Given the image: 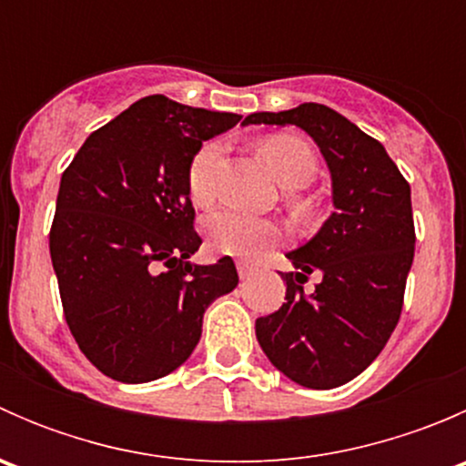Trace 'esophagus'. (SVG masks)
<instances>
[{
	"label": "esophagus",
	"mask_w": 466,
	"mask_h": 466,
	"mask_svg": "<svg viewBox=\"0 0 466 466\" xmlns=\"http://www.w3.org/2000/svg\"><path fill=\"white\" fill-rule=\"evenodd\" d=\"M237 270H238V277H241V279H250L252 272H255V268H252L250 263H246V261H238Z\"/></svg>",
	"instance_id": "esophagus-1"
}]
</instances>
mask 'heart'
Segmentation results:
<instances>
[{
	"mask_svg": "<svg viewBox=\"0 0 466 466\" xmlns=\"http://www.w3.org/2000/svg\"><path fill=\"white\" fill-rule=\"evenodd\" d=\"M261 159L268 164L272 176L289 189L307 187L318 173V155L307 139L298 135L277 133L268 135L257 144ZM220 157V146L216 142L203 144L191 157L187 168V189L191 200L198 207L211 205L214 200V171ZM290 207L295 211H307L309 203L299 196H290ZM209 248L218 255L229 257H255L263 248H270L279 241L281 232L275 223L257 216L241 214L234 209L216 211L207 218L205 225Z\"/></svg>",
	"mask_w": 466,
	"mask_h": 466,
	"instance_id": "1",
	"label": "heart"
}]
</instances>
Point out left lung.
<instances>
[{
  "instance_id": "left-lung-1",
  "label": "left lung",
  "mask_w": 466,
  "mask_h": 466,
  "mask_svg": "<svg viewBox=\"0 0 466 466\" xmlns=\"http://www.w3.org/2000/svg\"><path fill=\"white\" fill-rule=\"evenodd\" d=\"M243 124L299 126L331 171L336 211L307 246L286 255L298 272H281L286 302L257 318V340L295 383L338 388L377 359L401 316L415 257L410 185L383 144L320 103L255 112ZM313 271L323 279L304 294Z\"/></svg>"
}]
</instances>
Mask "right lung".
<instances>
[{
  "label": "right lung",
  "instance_id": "1",
  "mask_svg": "<svg viewBox=\"0 0 466 466\" xmlns=\"http://www.w3.org/2000/svg\"><path fill=\"white\" fill-rule=\"evenodd\" d=\"M238 121L153 94L94 130L65 168L51 263L69 331L106 377L146 383L180 368L205 309L238 284L229 257L187 261L203 243L187 168Z\"/></svg>",
  "mask_w": 466,
  "mask_h": 466
}]
</instances>
